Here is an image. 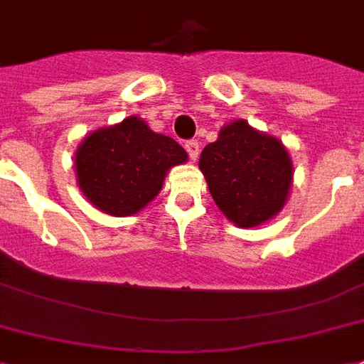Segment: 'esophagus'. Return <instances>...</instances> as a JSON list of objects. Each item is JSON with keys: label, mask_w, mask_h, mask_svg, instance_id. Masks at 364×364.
<instances>
[{"label": "esophagus", "mask_w": 364, "mask_h": 364, "mask_svg": "<svg viewBox=\"0 0 364 364\" xmlns=\"http://www.w3.org/2000/svg\"><path fill=\"white\" fill-rule=\"evenodd\" d=\"M185 149H187L191 160H196V158H198L200 149H198V141H196V139H188L187 143H185Z\"/></svg>", "instance_id": "esophagus-1"}]
</instances>
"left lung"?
Here are the masks:
<instances>
[{"instance_id": "1", "label": "left lung", "mask_w": 364, "mask_h": 364, "mask_svg": "<svg viewBox=\"0 0 364 364\" xmlns=\"http://www.w3.org/2000/svg\"><path fill=\"white\" fill-rule=\"evenodd\" d=\"M202 173L219 210L238 227H257L281 212L292 162L279 139L231 122L200 154Z\"/></svg>"}]
</instances>
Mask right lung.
Returning <instances> with one entry per match:
<instances>
[{
    "label": "right lung",
    "mask_w": 364,
    "mask_h": 364,
    "mask_svg": "<svg viewBox=\"0 0 364 364\" xmlns=\"http://www.w3.org/2000/svg\"><path fill=\"white\" fill-rule=\"evenodd\" d=\"M183 162L187 152L177 141L129 116L83 139L76 152L77 185L105 213L132 215L160 193L166 171Z\"/></svg>",
    "instance_id": "obj_1"
}]
</instances>
